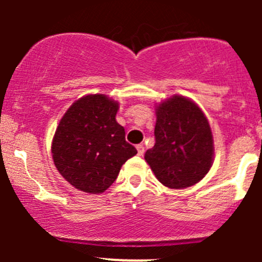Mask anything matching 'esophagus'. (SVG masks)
Masks as SVG:
<instances>
[{"mask_svg": "<svg viewBox=\"0 0 262 262\" xmlns=\"http://www.w3.org/2000/svg\"><path fill=\"white\" fill-rule=\"evenodd\" d=\"M137 150H138V155L139 156H142L144 153V147H143V144H138V146H137Z\"/></svg>", "mask_w": 262, "mask_h": 262, "instance_id": "obj_1", "label": "esophagus"}]
</instances>
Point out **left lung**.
Wrapping results in <instances>:
<instances>
[{"instance_id": "8db88e82", "label": "left lung", "mask_w": 262, "mask_h": 262, "mask_svg": "<svg viewBox=\"0 0 262 262\" xmlns=\"http://www.w3.org/2000/svg\"><path fill=\"white\" fill-rule=\"evenodd\" d=\"M156 116V143L144 160L165 186H192L213 165V136L207 116L194 101L180 95L158 104Z\"/></svg>"}]
</instances>
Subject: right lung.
Masks as SVG:
<instances>
[{
    "instance_id": "add662e5",
    "label": "right lung",
    "mask_w": 262,
    "mask_h": 262,
    "mask_svg": "<svg viewBox=\"0 0 262 262\" xmlns=\"http://www.w3.org/2000/svg\"><path fill=\"white\" fill-rule=\"evenodd\" d=\"M119 104L106 95H86L73 102L57 126L53 161L76 189L100 194L116 180L121 166L137 155L115 116Z\"/></svg>"
}]
</instances>
